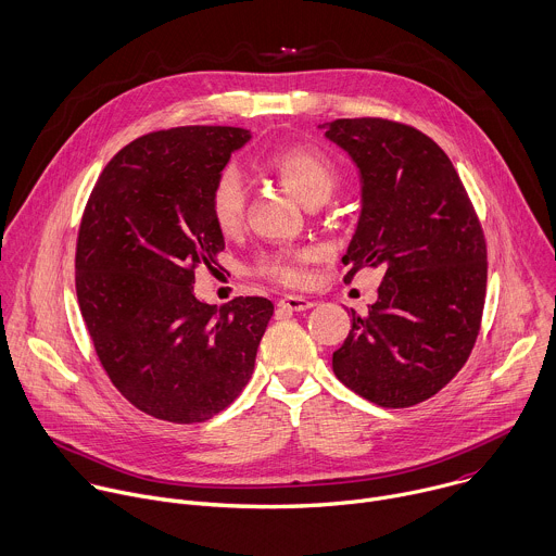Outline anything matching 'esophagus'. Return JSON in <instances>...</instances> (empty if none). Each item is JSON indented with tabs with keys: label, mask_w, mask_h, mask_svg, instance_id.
I'll use <instances>...</instances> for the list:
<instances>
[{
	"label": "esophagus",
	"mask_w": 556,
	"mask_h": 556,
	"mask_svg": "<svg viewBox=\"0 0 556 556\" xmlns=\"http://www.w3.org/2000/svg\"><path fill=\"white\" fill-rule=\"evenodd\" d=\"M277 305L283 307V309H290V312H303V309H309L314 303L305 296H299V294H286Z\"/></svg>",
	"instance_id": "34e87169"
}]
</instances>
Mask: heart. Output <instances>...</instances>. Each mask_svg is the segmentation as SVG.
Segmentation results:
<instances>
[{"instance_id": "b5f03b06", "label": "heart", "mask_w": 556, "mask_h": 556, "mask_svg": "<svg viewBox=\"0 0 556 556\" xmlns=\"http://www.w3.org/2000/svg\"><path fill=\"white\" fill-rule=\"evenodd\" d=\"M268 169L279 178L303 205L318 207L338 185V167L325 152L312 146H288L268 159ZM247 214V192L240 174L223 167L210 188V216L225 236L240 231ZM316 257L314 249H277L262 253L255 262V275L279 286L299 288L307 281V264Z\"/></svg>"}]
</instances>
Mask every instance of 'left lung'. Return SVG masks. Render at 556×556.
<instances>
[{
    "label": "left lung",
    "instance_id": "8db88e82",
    "mask_svg": "<svg viewBox=\"0 0 556 556\" xmlns=\"http://www.w3.org/2000/svg\"><path fill=\"white\" fill-rule=\"evenodd\" d=\"M359 167L362 214L342 257L344 283L382 268L368 314L333 351L336 378L382 408L437 395L465 366L486 296V240L445 150L415 126L384 117L320 126Z\"/></svg>",
    "mask_w": 556,
    "mask_h": 556
}]
</instances>
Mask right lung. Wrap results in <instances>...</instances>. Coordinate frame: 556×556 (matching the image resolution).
Returning a JSON list of instances; mask_svg holds the SVG:
<instances>
[{
  "mask_svg": "<svg viewBox=\"0 0 556 556\" xmlns=\"http://www.w3.org/2000/svg\"><path fill=\"white\" fill-rule=\"evenodd\" d=\"M236 126H176L124 146L98 176L76 242V296L113 387L141 413L201 424L249 384L273 303L194 296L225 238L210 188L249 141Z\"/></svg>",
  "mask_w": 556,
  "mask_h": 556,
  "instance_id": "obj_1",
  "label": "right lung"
}]
</instances>
